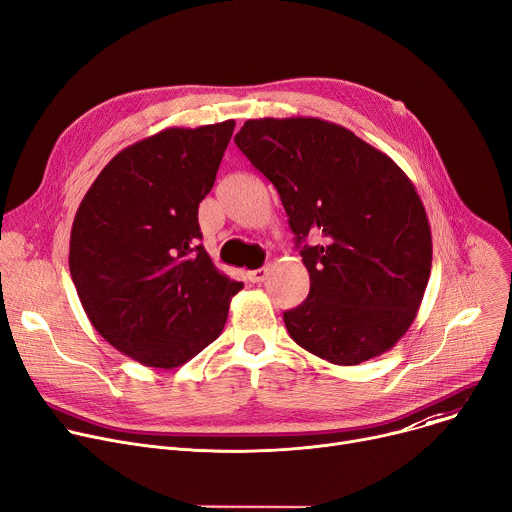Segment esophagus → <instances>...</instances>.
<instances>
[{
    "label": "esophagus",
    "mask_w": 512,
    "mask_h": 512,
    "mask_svg": "<svg viewBox=\"0 0 512 512\" xmlns=\"http://www.w3.org/2000/svg\"><path fill=\"white\" fill-rule=\"evenodd\" d=\"M267 267H259V269H251V271H247V280L249 282H253V284H259V282H263L265 278H267Z\"/></svg>",
    "instance_id": "1"
}]
</instances>
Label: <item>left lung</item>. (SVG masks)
<instances>
[{
    "instance_id": "left-lung-1",
    "label": "left lung",
    "mask_w": 512,
    "mask_h": 512,
    "mask_svg": "<svg viewBox=\"0 0 512 512\" xmlns=\"http://www.w3.org/2000/svg\"><path fill=\"white\" fill-rule=\"evenodd\" d=\"M280 193L311 292L284 313L294 342L354 366L391 350L414 323L432 267L416 187L381 150L315 117L249 119L234 138ZM321 235L323 246L305 245Z\"/></svg>"
}]
</instances>
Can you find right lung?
<instances>
[{"instance_id":"right-lung-1","label":"right lung","mask_w":512,"mask_h":512,"mask_svg":"<svg viewBox=\"0 0 512 512\" xmlns=\"http://www.w3.org/2000/svg\"><path fill=\"white\" fill-rule=\"evenodd\" d=\"M234 121L168 127L121 150L84 195L70 274L92 327L144 366L175 368L224 329L243 288L199 245L197 210Z\"/></svg>"}]
</instances>
